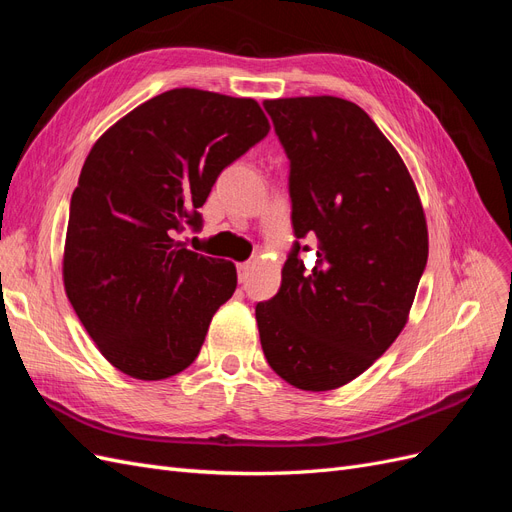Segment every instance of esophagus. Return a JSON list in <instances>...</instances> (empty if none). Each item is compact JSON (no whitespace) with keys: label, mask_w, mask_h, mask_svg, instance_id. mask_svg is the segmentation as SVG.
Returning <instances> with one entry per match:
<instances>
[{"label":"esophagus","mask_w":512,"mask_h":512,"mask_svg":"<svg viewBox=\"0 0 512 512\" xmlns=\"http://www.w3.org/2000/svg\"><path fill=\"white\" fill-rule=\"evenodd\" d=\"M237 277H239L241 284L247 282V277H250V265H247V262H243V265H237Z\"/></svg>","instance_id":"34e87169"}]
</instances>
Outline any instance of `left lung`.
<instances>
[{
    "mask_svg": "<svg viewBox=\"0 0 512 512\" xmlns=\"http://www.w3.org/2000/svg\"><path fill=\"white\" fill-rule=\"evenodd\" d=\"M290 160L292 250L273 299L256 305L262 352L303 391L361 376L406 327L427 265L421 198L371 117L333 96L262 102ZM305 236L317 260L305 268Z\"/></svg>",
    "mask_w": 512,
    "mask_h": 512,
    "instance_id": "left-lung-1",
    "label": "left lung"
}]
</instances>
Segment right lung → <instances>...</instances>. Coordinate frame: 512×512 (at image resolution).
Listing matches in <instances>:
<instances>
[{"label": "right lung", "mask_w": 512, "mask_h": 512, "mask_svg": "<svg viewBox=\"0 0 512 512\" xmlns=\"http://www.w3.org/2000/svg\"><path fill=\"white\" fill-rule=\"evenodd\" d=\"M269 134L252 98L170 89L91 147L72 192L64 286L104 359L138 380L179 374L237 288L232 262L185 250L222 170Z\"/></svg>", "instance_id": "right-lung-1"}]
</instances>
